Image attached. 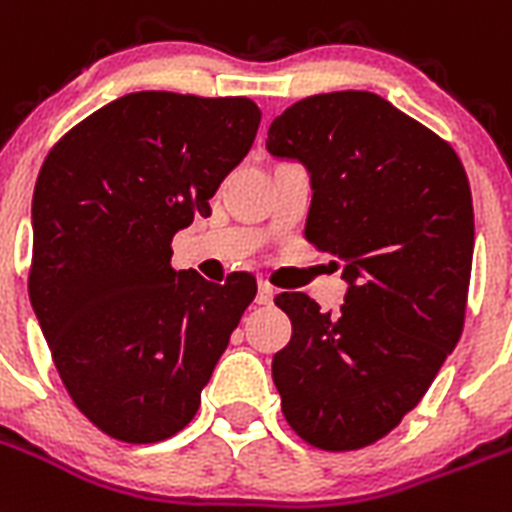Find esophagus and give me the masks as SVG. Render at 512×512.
<instances>
[{
    "label": "esophagus",
    "mask_w": 512,
    "mask_h": 512,
    "mask_svg": "<svg viewBox=\"0 0 512 512\" xmlns=\"http://www.w3.org/2000/svg\"><path fill=\"white\" fill-rule=\"evenodd\" d=\"M273 286L265 281H260V286H257V304H273Z\"/></svg>",
    "instance_id": "esophagus-1"
}]
</instances>
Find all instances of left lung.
<instances>
[{
    "mask_svg": "<svg viewBox=\"0 0 512 512\" xmlns=\"http://www.w3.org/2000/svg\"><path fill=\"white\" fill-rule=\"evenodd\" d=\"M265 146L306 164L304 237L342 257L350 283L335 314L275 296L293 330L273 358L283 417L309 446L358 451L415 410L464 330L469 177L446 139L373 92L293 102Z\"/></svg>",
    "mask_w": 512,
    "mask_h": 512,
    "instance_id": "8db88e82",
    "label": "left lung"
}]
</instances>
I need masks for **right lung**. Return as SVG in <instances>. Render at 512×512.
<instances>
[{"label":"right lung","mask_w":512,"mask_h":512,"mask_svg":"<svg viewBox=\"0 0 512 512\" xmlns=\"http://www.w3.org/2000/svg\"><path fill=\"white\" fill-rule=\"evenodd\" d=\"M250 97L131 92L61 136L33 193L28 293L71 402L115 441L180 433L252 304V273L172 268V237L244 159Z\"/></svg>","instance_id":"right-lung-1"}]
</instances>
